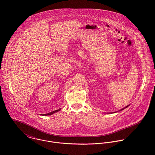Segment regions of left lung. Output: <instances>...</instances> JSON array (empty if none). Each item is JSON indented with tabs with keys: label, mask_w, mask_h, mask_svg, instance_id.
<instances>
[{
	"label": "left lung",
	"mask_w": 155,
	"mask_h": 155,
	"mask_svg": "<svg viewBox=\"0 0 155 155\" xmlns=\"http://www.w3.org/2000/svg\"><path fill=\"white\" fill-rule=\"evenodd\" d=\"M130 106V104H129V105H128V106H126V107H124V108H123V109H121V110H119V111L122 110H124V109H125V108H127V107H128V106ZM114 111V112H113V113H116V112H117V111Z\"/></svg>",
	"instance_id": "obj_1"
}]
</instances>
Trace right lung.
Masks as SVG:
<instances>
[{
	"mask_svg": "<svg viewBox=\"0 0 155 155\" xmlns=\"http://www.w3.org/2000/svg\"><path fill=\"white\" fill-rule=\"evenodd\" d=\"M61 109L60 108V109H58V110H54L53 111H51V112H49V113H46V114H41V115H42V116H48V115H51V114H54V113H56V112H57V111L60 110Z\"/></svg>",
	"mask_w": 155,
	"mask_h": 155,
	"instance_id": "obj_1",
	"label": "right lung"
}]
</instances>
